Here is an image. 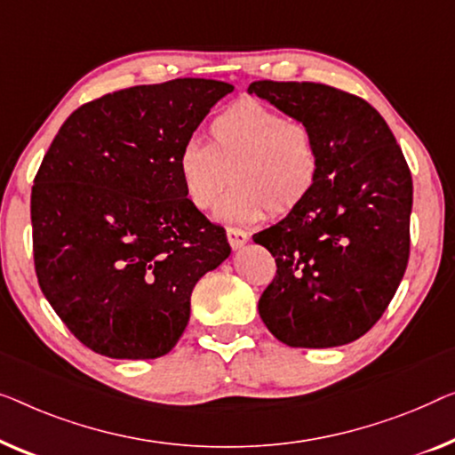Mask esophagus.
<instances>
[{"mask_svg":"<svg viewBox=\"0 0 455 455\" xmlns=\"http://www.w3.org/2000/svg\"><path fill=\"white\" fill-rule=\"evenodd\" d=\"M227 239H228V243H230V247H233V249H241V247L247 243L249 235H247L243 228L228 227V228H227Z\"/></svg>","mask_w":455,"mask_h":455,"instance_id":"1","label":"esophagus"}]
</instances>
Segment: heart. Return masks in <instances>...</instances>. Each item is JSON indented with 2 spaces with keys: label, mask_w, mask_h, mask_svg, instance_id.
Listing matches in <instances>:
<instances>
[{
  "label": "heart",
  "mask_w": 455,
  "mask_h": 455,
  "mask_svg": "<svg viewBox=\"0 0 455 455\" xmlns=\"http://www.w3.org/2000/svg\"><path fill=\"white\" fill-rule=\"evenodd\" d=\"M185 196L210 210L230 185L219 216L225 222H258L289 216L309 200L322 177L317 133L303 119L258 100H239L208 125V144L189 140L177 156Z\"/></svg>",
  "instance_id": "b5f03b06"
}]
</instances>
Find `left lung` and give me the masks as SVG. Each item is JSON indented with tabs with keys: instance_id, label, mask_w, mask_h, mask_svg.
<instances>
[{
	"instance_id": "8db88e82",
	"label": "left lung",
	"mask_w": 455,
	"mask_h": 455,
	"mask_svg": "<svg viewBox=\"0 0 455 455\" xmlns=\"http://www.w3.org/2000/svg\"><path fill=\"white\" fill-rule=\"evenodd\" d=\"M247 92L311 124L323 158L309 200L253 235L276 259L259 317L286 347H342L373 328L406 272L411 169L381 115L356 94L272 80Z\"/></svg>"
}]
</instances>
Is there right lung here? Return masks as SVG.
I'll use <instances>...</instances> for the list:
<instances>
[{
	"instance_id": "obj_1",
	"label": "right lung",
	"mask_w": 455,
	"mask_h": 455,
	"mask_svg": "<svg viewBox=\"0 0 455 455\" xmlns=\"http://www.w3.org/2000/svg\"><path fill=\"white\" fill-rule=\"evenodd\" d=\"M233 86L177 78L69 115L38 166L30 220L38 286L102 356L156 358L189 322L191 291L228 258L227 230L185 196L177 156Z\"/></svg>"
}]
</instances>
